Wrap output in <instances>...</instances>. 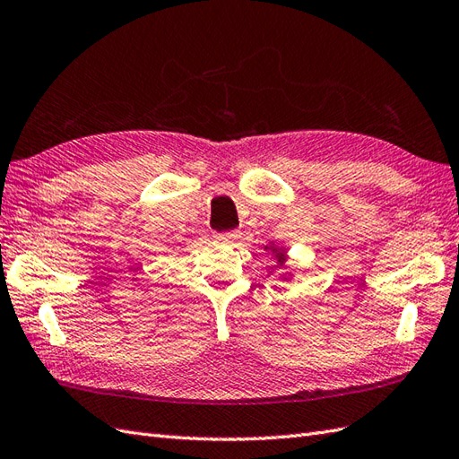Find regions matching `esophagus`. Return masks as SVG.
I'll return each instance as SVG.
<instances>
[{
  "label": "esophagus",
  "mask_w": 459,
  "mask_h": 459,
  "mask_svg": "<svg viewBox=\"0 0 459 459\" xmlns=\"http://www.w3.org/2000/svg\"><path fill=\"white\" fill-rule=\"evenodd\" d=\"M215 238H217L219 242H227V244H230V242H234V240H238V238H240V232H238V230L217 232V234H215Z\"/></svg>",
  "instance_id": "obj_1"
}]
</instances>
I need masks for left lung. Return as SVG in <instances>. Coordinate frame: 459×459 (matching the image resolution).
Wrapping results in <instances>:
<instances>
[{
    "label": "left lung",
    "instance_id": "8db88e82",
    "mask_svg": "<svg viewBox=\"0 0 459 459\" xmlns=\"http://www.w3.org/2000/svg\"><path fill=\"white\" fill-rule=\"evenodd\" d=\"M265 250H269L272 252L273 255H275V260H277V265L279 267H285V262H287V252H285V248H281V246H275V244H269V246H265ZM283 279H287V275H281Z\"/></svg>",
    "mask_w": 459,
    "mask_h": 459
}]
</instances>
